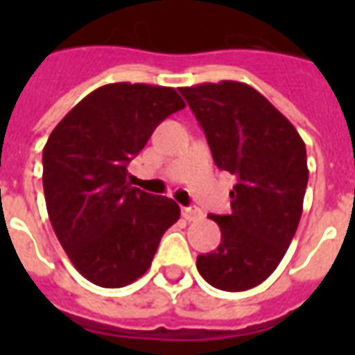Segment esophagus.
Returning a JSON list of instances; mask_svg holds the SVG:
<instances>
[{"mask_svg": "<svg viewBox=\"0 0 355 355\" xmlns=\"http://www.w3.org/2000/svg\"><path fill=\"white\" fill-rule=\"evenodd\" d=\"M182 216H184L186 220H200L201 216H203V213H201V209L193 207V205H190V207H184L182 209Z\"/></svg>", "mask_w": 355, "mask_h": 355, "instance_id": "34e87169", "label": "esophagus"}]
</instances>
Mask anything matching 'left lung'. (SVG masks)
<instances>
[{
	"label": "left lung",
	"instance_id": "8db88e82",
	"mask_svg": "<svg viewBox=\"0 0 355 355\" xmlns=\"http://www.w3.org/2000/svg\"><path fill=\"white\" fill-rule=\"evenodd\" d=\"M180 93L216 167L238 177L230 215H209L220 228V245L200 254L196 266L216 289H253L282 262L298 228L308 184L304 140L247 83H201Z\"/></svg>",
	"mask_w": 355,
	"mask_h": 355
}]
</instances>
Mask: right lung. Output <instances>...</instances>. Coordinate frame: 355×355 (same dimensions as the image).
Wrapping results in <instances>:
<instances>
[{
  "instance_id": "1",
  "label": "right lung",
  "mask_w": 355,
  "mask_h": 355,
  "mask_svg": "<svg viewBox=\"0 0 355 355\" xmlns=\"http://www.w3.org/2000/svg\"><path fill=\"white\" fill-rule=\"evenodd\" d=\"M173 87L108 83L53 129L43 148V192L60 245L98 287H125L146 274L180 207L131 186L127 165L165 117L184 108Z\"/></svg>"
}]
</instances>
